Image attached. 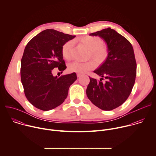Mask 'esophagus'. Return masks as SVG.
Instances as JSON below:
<instances>
[{"label":"esophagus","mask_w":156,"mask_h":156,"mask_svg":"<svg viewBox=\"0 0 156 156\" xmlns=\"http://www.w3.org/2000/svg\"><path fill=\"white\" fill-rule=\"evenodd\" d=\"M81 75H82L81 73H77V76H78V77H80V76H81Z\"/></svg>","instance_id":"obj_1"}]
</instances>
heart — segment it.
<instances>
[{
    "label": "heart",
    "mask_w": 156,
    "mask_h": 156,
    "mask_svg": "<svg viewBox=\"0 0 156 156\" xmlns=\"http://www.w3.org/2000/svg\"><path fill=\"white\" fill-rule=\"evenodd\" d=\"M78 41L90 51V57L93 58L99 63H102L108 56V50L104 46V41L99 36H86L78 40ZM73 41L66 42L62 47V54L66 60H70L72 57V49ZM96 63L93 60L85 62L75 61L69 65V71L79 73H86L92 70L96 67Z\"/></svg>",
    "instance_id": "b5f03b06"
}]
</instances>
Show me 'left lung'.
I'll return each instance as SVG.
<instances>
[{
  "instance_id": "obj_1",
  "label": "left lung",
  "mask_w": 156,
  "mask_h": 156,
  "mask_svg": "<svg viewBox=\"0 0 156 156\" xmlns=\"http://www.w3.org/2000/svg\"><path fill=\"white\" fill-rule=\"evenodd\" d=\"M99 36L107 45L108 56L94 72L106 79L105 83L90 78L86 94L91 102L104 110H112L123 104L131 94L136 75V62L129 41L108 28L90 34Z\"/></svg>"
}]
</instances>
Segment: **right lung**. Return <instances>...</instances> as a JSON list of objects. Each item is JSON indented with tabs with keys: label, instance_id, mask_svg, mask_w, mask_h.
Masks as SVG:
<instances>
[{
	"label": "right lung",
	"instance_id": "add662e5",
	"mask_svg": "<svg viewBox=\"0 0 156 156\" xmlns=\"http://www.w3.org/2000/svg\"><path fill=\"white\" fill-rule=\"evenodd\" d=\"M75 36L48 29L32 38L25 47L21 60V80L28 101L47 111L62 104L68 96L76 73L54 77L52 70H65L62 54L63 44Z\"/></svg>",
	"mask_w": 156,
	"mask_h": 156
}]
</instances>
